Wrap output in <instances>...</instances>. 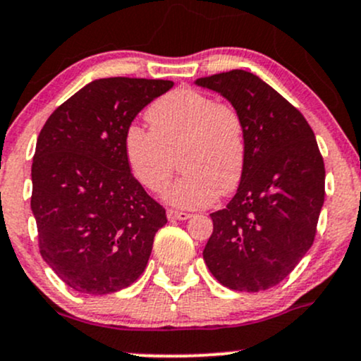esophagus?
Here are the masks:
<instances>
[{
    "label": "esophagus",
    "mask_w": 361,
    "mask_h": 361,
    "mask_svg": "<svg viewBox=\"0 0 361 361\" xmlns=\"http://www.w3.org/2000/svg\"><path fill=\"white\" fill-rule=\"evenodd\" d=\"M166 215H168L169 221H186V219L192 217V214L180 212V210H173V209H169L168 212H166Z\"/></svg>",
    "instance_id": "1"
}]
</instances>
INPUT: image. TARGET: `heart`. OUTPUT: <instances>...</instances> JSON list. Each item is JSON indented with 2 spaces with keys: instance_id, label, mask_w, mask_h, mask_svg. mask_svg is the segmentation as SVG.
Instances as JSON below:
<instances>
[{
  "instance_id": "obj_1",
  "label": "heart",
  "mask_w": 361,
  "mask_h": 361,
  "mask_svg": "<svg viewBox=\"0 0 361 361\" xmlns=\"http://www.w3.org/2000/svg\"><path fill=\"white\" fill-rule=\"evenodd\" d=\"M151 130L132 126L123 137V154L132 176L159 193L175 171L181 176L164 192L171 204L205 207L219 193L233 192L246 166V134L239 111L197 90L180 88L149 105Z\"/></svg>"
}]
</instances>
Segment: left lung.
Listing matches in <instances>:
<instances>
[{
    "label": "left lung",
    "instance_id": "left-lung-1",
    "mask_svg": "<svg viewBox=\"0 0 361 361\" xmlns=\"http://www.w3.org/2000/svg\"><path fill=\"white\" fill-rule=\"evenodd\" d=\"M195 82L233 103L246 134L238 192L226 209L210 214L205 264L227 288H271L316 238L326 178L316 135L292 103L252 73L234 69Z\"/></svg>",
    "mask_w": 361,
    "mask_h": 361
}]
</instances>
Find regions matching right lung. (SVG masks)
<instances>
[{
    "label": "right lung",
    "mask_w": 361,
    "mask_h": 361,
    "mask_svg": "<svg viewBox=\"0 0 361 361\" xmlns=\"http://www.w3.org/2000/svg\"><path fill=\"white\" fill-rule=\"evenodd\" d=\"M173 81L103 78L52 111L32 163V212L45 263L81 293L106 295L146 270L166 210L132 176L123 137Z\"/></svg>",
    "instance_id": "right-lung-1"
}]
</instances>
